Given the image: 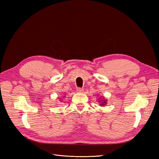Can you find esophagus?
Here are the masks:
<instances>
[{
  "label": "esophagus",
  "mask_w": 159,
  "mask_h": 159,
  "mask_svg": "<svg viewBox=\"0 0 159 159\" xmlns=\"http://www.w3.org/2000/svg\"><path fill=\"white\" fill-rule=\"evenodd\" d=\"M76 91H78V93H82L84 91V89L83 88H78L76 89Z\"/></svg>",
  "instance_id": "1"
}]
</instances>
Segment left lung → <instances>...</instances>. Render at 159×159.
<instances>
[{"label":"left lung","mask_w":159,"mask_h":159,"mask_svg":"<svg viewBox=\"0 0 159 159\" xmlns=\"http://www.w3.org/2000/svg\"><path fill=\"white\" fill-rule=\"evenodd\" d=\"M100 102L102 103L100 104V105H105V104H106V102H106V100H105V99H103H103H102H102L100 100Z\"/></svg>","instance_id":"1"}]
</instances>
